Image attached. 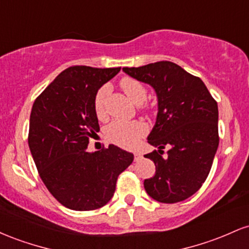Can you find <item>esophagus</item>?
<instances>
[{"mask_svg":"<svg viewBox=\"0 0 249 249\" xmlns=\"http://www.w3.org/2000/svg\"><path fill=\"white\" fill-rule=\"evenodd\" d=\"M133 156H134V160H141V159L142 158V153L139 152V151L134 152Z\"/></svg>","mask_w":249,"mask_h":249,"instance_id":"obj_1","label":"esophagus"}]
</instances>
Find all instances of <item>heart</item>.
<instances>
[{
    "label": "heart",
    "instance_id": "b5f03b06",
    "mask_svg": "<svg viewBox=\"0 0 249 249\" xmlns=\"http://www.w3.org/2000/svg\"><path fill=\"white\" fill-rule=\"evenodd\" d=\"M121 87L128 98L136 104H142L146 99V87L141 81L131 77H125L121 81ZM110 85L104 84L96 92L93 107L98 117H103L105 113V103L110 93ZM147 132V125L142 122L133 121L125 122L116 119L105 128V134L110 142H115L123 147H132L138 142L142 136Z\"/></svg>",
    "mask_w": 249,
    "mask_h": 249
}]
</instances>
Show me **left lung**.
<instances>
[{"instance_id":"left-lung-1","label":"left lung","mask_w":249,"mask_h":249,"mask_svg":"<svg viewBox=\"0 0 249 249\" xmlns=\"http://www.w3.org/2000/svg\"><path fill=\"white\" fill-rule=\"evenodd\" d=\"M123 71L150 84L158 98L147 142L159 150L144 156L154 162L156 174L145 179V191L164 204L190 198L206 180L218 150V104L199 77L176 63L161 61ZM165 147L170 150L162 157Z\"/></svg>"}]
</instances>
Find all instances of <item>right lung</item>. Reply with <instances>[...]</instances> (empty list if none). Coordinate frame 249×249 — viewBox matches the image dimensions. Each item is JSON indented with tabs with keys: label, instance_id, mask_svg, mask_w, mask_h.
<instances>
[{
	"label": "right lung",
	"instance_id": "1",
	"mask_svg": "<svg viewBox=\"0 0 249 249\" xmlns=\"http://www.w3.org/2000/svg\"><path fill=\"white\" fill-rule=\"evenodd\" d=\"M121 68L75 65L62 71L31 108L28 144L42 181L63 206L93 211L113 196L117 178L133 154L115 145L88 152L99 131L96 92Z\"/></svg>",
	"mask_w": 249,
	"mask_h": 249
}]
</instances>
